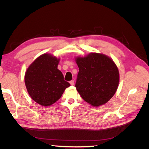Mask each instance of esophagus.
Returning <instances> with one entry per match:
<instances>
[{
  "label": "esophagus",
  "mask_w": 149,
  "mask_h": 149,
  "mask_svg": "<svg viewBox=\"0 0 149 149\" xmlns=\"http://www.w3.org/2000/svg\"><path fill=\"white\" fill-rule=\"evenodd\" d=\"M70 84H71V86L74 85V81H73V80H71V81H70Z\"/></svg>",
  "instance_id": "1"
}]
</instances>
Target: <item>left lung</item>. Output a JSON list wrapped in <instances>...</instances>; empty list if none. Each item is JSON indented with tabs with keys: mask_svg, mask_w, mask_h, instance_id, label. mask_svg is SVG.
<instances>
[{
	"mask_svg": "<svg viewBox=\"0 0 149 149\" xmlns=\"http://www.w3.org/2000/svg\"><path fill=\"white\" fill-rule=\"evenodd\" d=\"M75 61L79 68L75 87L81 97L94 107L109 101L119 83V70L113 60L103 54L91 53Z\"/></svg>",
	"mask_w": 149,
	"mask_h": 149,
	"instance_id": "1",
	"label": "left lung"
}]
</instances>
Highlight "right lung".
Here are the masks:
<instances>
[{"instance_id":"right-lung-1","label":"right lung","mask_w":149,"mask_h":149,"mask_svg":"<svg viewBox=\"0 0 149 149\" xmlns=\"http://www.w3.org/2000/svg\"><path fill=\"white\" fill-rule=\"evenodd\" d=\"M60 59L49 53L38 56L26 70L25 83L30 96L43 106L56 102L70 84L58 69Z\"/></svg>"}]
</instances>
